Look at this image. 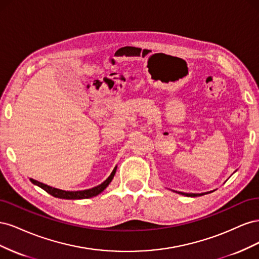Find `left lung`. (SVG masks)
Instances as JSON below:
<instances>
[{"instance_id":"1","label":"left lung","mask_w":259,"mask_h":259,"mask_svg":"<svg viewBox=\"0 0 259 259\" xmlns=\"http://www.w3.org/2000/svg\"><path fill=\"white\" fill-rule=\"evenodd\" d=\"M215 191V190H213ZM213 191H208V192H203V193H185V192H177L179 194H183V195H186V197H200V195H204V194H207V193H210Z\"/></svg>"}]
</instances>
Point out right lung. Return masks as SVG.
Listing matches in <instances>:
<instances>
[{
	"mask_svg": "<svg viewBox=\"0 0 259 259\" xmlns=\"http://www.w3.org/2000/svg\"><path fill=\"white\" fill-rule=\"evenodd\" d=\"M116 167L115 166L112 170V173L110 174L104 183H101L100 185L91 188V189H86V190H81V191H66V190H60L57 189V188H54L51 186L45 185L43 183L37 182V180H34L32 178H30L31 183L38 186L40 188H42L43 190H45L48 193H50L51 195L55 198H59V199H67V200H80V199H89V198H93V197H96L99 193L103 192L106 188L109 186L112 182V179L115 175V171H116Z\"/></svg>",
	"mask_w": 259,
	"mask_h": 259,
	"instance_id": "1",
	"label": "right lung"
}]
</instances>
